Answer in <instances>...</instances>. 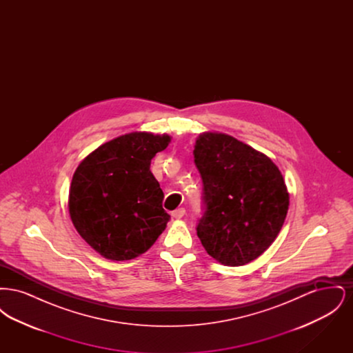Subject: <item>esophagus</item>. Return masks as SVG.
<instances>
[{
    "instance_id": "34e87169",
    "label": "esophagus",
    "mask_w": 353,
    "mask_h": 353,
    "mask_svg": "<svg viewBox=\"0 0 353 353\" xmlns=\"http://www.w3.org/2000/svg\"><path fill=\"white\" fill-rule=\"evenodd\" d=\"M172 216H173V219H183L185 216V209L184 208H179V209H176V210H173L172 212Z\"/></svg>"
}]
</instances>
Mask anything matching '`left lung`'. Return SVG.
Returning a JSON list of instances; mask_svg holds the SVG:
<instances>
[{
	"instance_id": "1",
	"label": "left lung",
	"mask_w": 353,
	"mask_h": 353,
	"mask_svg": "<svg viewBox=\"0 0 353 353\" xmlns=\"http://www.w3.org/2000/svg\"><path fill=\"white\" fill-rule=\"evenodd\" d=\"M194 164L203 184V214L197 235L210 256L226 266H243L279 234L288 192L269 157L225 134H202Z\"/></svg>"
}]
</instances>
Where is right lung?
<instances>
[{
    "label": "right lung",
    "mask_w": 353,
    "mask_h": 353,
    "mask_svg": "<svg viewBox=\"0 0 353 353\" xmlns=\"http://www.w3.org/2000/svg\"><path fill=\"white\" fill-rule=\"evenodd\" d=\"M168 134H123L90 153L72 176L70 217L84 241L107 259L127 261L147 252L168 223L164 193L152 159Z\"/></svg>",
    "instance_id": "add662e5"
}]
</instances>
